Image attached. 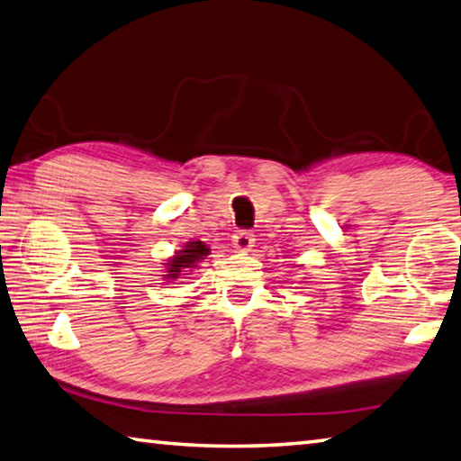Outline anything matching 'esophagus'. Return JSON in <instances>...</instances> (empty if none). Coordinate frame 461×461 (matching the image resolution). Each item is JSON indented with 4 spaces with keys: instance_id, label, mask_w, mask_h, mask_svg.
<instances>
[{
    "instance_id": "esophagus-1",
    "label": "esophagus",
    "mask_w": 461,
    "mask_h": 461,
    "mask_svg": "<svg viewBox=\"0 0 461 461\" xmlns=\"http://www.w3.org/2000/svg\"><path fill=\"white\" fill-rule=\"evenodd\" d=\"M233 248L238 249H249L254 244V233L248 231V230H238L236 233H233Z\"/></svg>"
}]
</instances>
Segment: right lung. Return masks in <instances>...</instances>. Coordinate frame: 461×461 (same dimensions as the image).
Returning <instances> with one entry per match:
<instances>
[{"label": "right lung", "instance_id": "right-lung-1", "mask_svg": "<svg viewBox=\"0 0 461 461\" xmlns=\"http://www.w3.org/2000/svg\"><path fill=\"white\" fill-rule=\"evenodd\" d=\"M209 254V248L203 241H189V244L175 254L169 264H167V278H179L181 272H187L191 267H197V262H202L203 256Z\"/></svg>", "mask_w": 461, "mask_h": 461}]
</instances>
